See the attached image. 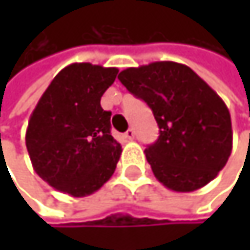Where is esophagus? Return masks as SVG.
Instances as JSON below:
<instances>
[{"instance_id":"34e87169","label":"esophagus","mask_w":250,"mask_h":250,"mask_svg":"<svg viewBox=\"0 0 250 250\" xmlns=\"http://www.w3.org/2000/svg\"><path fill=\"white\" fill-rule=\"evenodd\" d=\"M124 138H126V139H133L135 138V130L133 129H129L126 133H124Z\"/></svg>"}]
</instances>
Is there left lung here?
Returning a JSON list of instances; mask_svg holds the SVG:
<instances>
[{"label":"left lung","mask_w":250,"mask_h":250,"mask_svg":"<svg viewBox=\"0 0 250 250\" xmlns=\"http://www.w3.org/2000/svg\"><path fill=\"white\" fill-rule=\"evenodd\" d=\"M120 82L146 102L159 139L146 148L154 177L174 192L204 188L232 150L231 115L225 102L190 67L156 61L120 72Z\"/></svg>","instance_id":"1"}]
</instances>
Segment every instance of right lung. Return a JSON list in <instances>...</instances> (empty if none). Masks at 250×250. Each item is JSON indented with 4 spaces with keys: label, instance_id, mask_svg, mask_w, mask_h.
Here are the masks:
<instances>
[{
    "label": "right lung",
    "instance_id": "1",
    "mask_svg": "<svg viewBox=\"0 0 250 250\" xmlns=\"http://www.w3.org/2000/svg\"><path fill=\"white\" fill-rule=\"evenodd\" d=\"M117 67L73 62L52 79L28 121L26 150L33 168L54 189L87 196L112 177L121 154L111 135V112L100 99Z\"/></svg>",
    "mask_w": 250,
    "mask_h": 250
}]
</instances>
